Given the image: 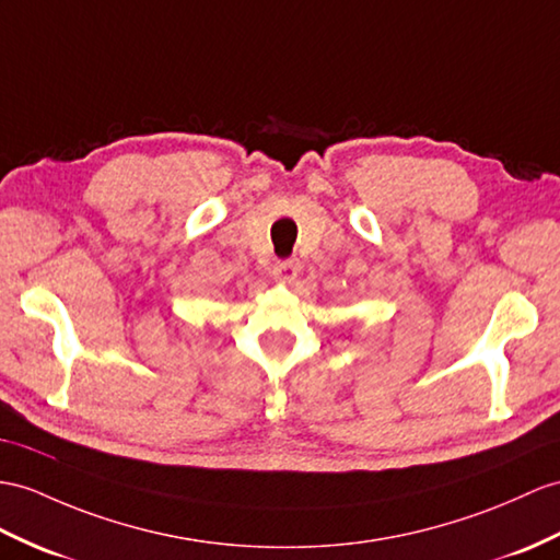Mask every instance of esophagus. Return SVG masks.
I'll return each instance as SVG.
<instances>
[{
	"instance_id": "esophagus-1",
	"label": "esophagus",
	"mask_w": 560,
	"mask_h": 560,
	"mask_svg": "<svg viewBox=\"0 0 560 560\" xmlns=\"http://www.w3.org/2000/svg\"><path fill=\"white\" fill-rule=\"evenodd\" d=\"M299 270H302V264H299L296 258H288V261H278L272 266V276H276L280 282H292L296 280Z\"/></svg>"
}]
</instances>
